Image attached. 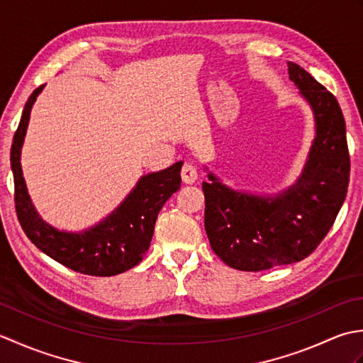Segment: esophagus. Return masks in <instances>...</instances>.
<instances>
[{
    "instance_id": "obj_1",
    "label": "esophagus",
    "mask_w": 363,
    "mask_h": 363,
    "mask_svg": "<svg viewBox=\"0 0 363 363\" xmlns=\"http://www.w3.org/2000/svg\"><path fill=\"white\" fill-rule=\"evenodd\" d=\"M181 177L186 184H194L198 179L196 168L191 164H186L181 168Z\"/></svg>"
}]
</instances>
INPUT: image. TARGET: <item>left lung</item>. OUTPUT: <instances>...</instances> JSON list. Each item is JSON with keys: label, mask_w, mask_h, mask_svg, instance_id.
Returning a JSON list of instances; mask_svg holds the SVG:
<instances>
[{"label": "left lung", "mask_w": 363, "mask_h": 363, "mask_svg": "<svg viewBox=\"0 0 363 363\" xmlns=\"http://www.w3.org/2000/svg\"><path fill=\"white\" fill-rule=\"evenodd\" d=\"M290 79L312 106L317 137L296 186L276 198L203 182L204 228L213 252L230 268L264 272L306 259L333 228L350 182L346 126L335 96L298 64Z\"/></svg>", "instance_id": "obj_1"}]
</instances>
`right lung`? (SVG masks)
Segmentation results:
<instances>
[{
    "instance_id": "right-lung-1",
    "label": "right lung",
    "mask_w": 363,
    "mask_h": 363,
    "mask_svg": "<svg viewBox=\"0 0 363 363\" xmlns=\"http://www.w3.org/2000/svg\"><path fill=\"white\" fill-rule=\"evenodd\" d=\"M43 86L37 87L15 130L11 165L15 186V211L28 238L59 264L89 276H115L142 262L148 252L157 215L167 199L181 187L182 162L159 173L143 176L128 198L99 225L79 234L62 233L38 217L23 179L20 154L33 104Z\"/></svg>"
}]
</instances>
